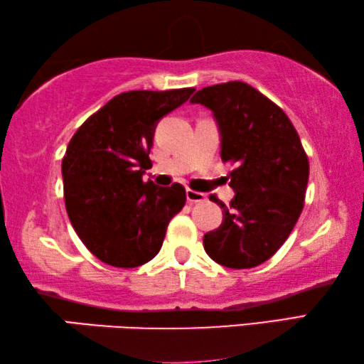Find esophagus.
<instances>
[{
    "label": "esophagus",
    "instance_id": "1",
    "mask_svg": "<svg viewBox=\"0 0 364 364\" xmlns=\"http://www.w3.org/2000/svg\"><path fill=\"white\" fill-rule=\"evenodd\" d=\"M205 200H206L205 193L195 192V190H192V188L187 190V201H188V203H200V201H205Z\"/></svg>",
    "mask_w": 364,
    "mask_h": 364
}]
</instances>
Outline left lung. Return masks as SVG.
I'll use <instances>...</instances> for the list:
<instances>
[{
    "mask_svg": "<svg viewBox=\"0 0 364 364\" xmlns=\"http://www.w3.org/2000/svg\"><path fill=\"white\" fill-rule=\"evenodd\" d=\"M192 103L210 108L221 132L223 163L235 196L225 206L223 224L203 237L210 258L230 269L264 263L282 247L300 218L309 163L300 136L276 103L245 82L205 87Z\"/></svg>",
    "mask_w": 364,
    "mask_h": 364,
    "instance_id": "1",
    "label": "left lung"
}]
</instances>
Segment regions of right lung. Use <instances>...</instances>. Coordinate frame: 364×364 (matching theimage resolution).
Listing matches in <instances>:
<instances>
[{
    "mask_svg": "<svg viewBox=\"0 0 364 364\" xmlns=\"http://www.w3.org/2000/svg\"><path fill=\"white\" fill-rule=\"evenodd\" d=\"M195 88L116 95L87 119L63 158L65 211L74 230L103 263L136 267L158 255L168 224L186 205L181 183L143 182L151 168L154 127Z\"/></svg>",
    "mask_w": 364,
    "mask_h": 364,
    "instance_id": "1",
    "label": "right lung"
}]
</instances>
